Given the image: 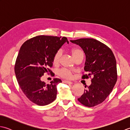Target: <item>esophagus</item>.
Returning a JSON list of instances; mask_svg holds the SVG:
<instances>
[{
    "instance_id": "obj_1",
    "label": "esophagus",
    "mask_w": 130,
    "mask_h": 130,
    "mask_svg": "<svg viewBox=\"0 0 130 130\" xmlns=\"http://www.w3.org/2000/svg\"><path fill=\"white\" fill-rule=\"evenodd\" d=\"M63 83H66V84H72L73 83L71 82H69V81H67V80H63L62 82Z\"/></svg>"
}]
</instances>
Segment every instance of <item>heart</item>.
<instances>
[{
    "label": "heart",
    "mask_w": 130,
    "mask_h": 130,
    "mask_svg": "<svg viewBox=\"0 0 130 130\" xmlns=\"http://www.w3.org/2000/svg\"><path fill=\"white\" fill-rule=\"evenodd\" d=\"M72 54L74 58V59H76L77 57H79L80 55H84L83 52L81 50L75 48L74 49L72 50ZM62 55V51L61 50H57L56 52H55L54 56H53V62L55 64H57L59 62L61 56ZM59 75L60 76L62 77L63 78L66 79H70L71 76H72V71L68 69L67 68H62L61 69L59 70Z\"/></svg>",
    "instance_id": "b5f03b06"
}]
</instances>
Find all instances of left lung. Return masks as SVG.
Segmentation results:
<instances>
[{"label": "left lung", "instance_id": "8db88e82", "mask_svg": "<svg viewBox=\"0 0 130 130\" xmlns=\"http://www.w3.org/2000/svg\"><path fill=\"white\" fill-rule=\"evenodd\" d=\"M70 41L80 46L86 56L84 70L88 74H83L82 78L93 77L92 84L78 100L85 106L94 107L107 98L116 83L117 72L115 55L107 45L93 38Z\"/></svg>", "mask_w": 130, "mask_h": 130}]
</instances>
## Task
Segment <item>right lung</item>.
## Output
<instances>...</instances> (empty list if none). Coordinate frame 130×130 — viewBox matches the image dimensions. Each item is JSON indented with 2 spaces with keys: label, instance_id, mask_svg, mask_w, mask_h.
<instances>
[{
  "label": "right lung",
  "instance_id": "1",
  "mask_svg": "<svg viewBox=\"0 0 130 130\" xmlns=\"http://www.w3.org/2000/svg\"><path fill=\"white\" fill-rule=\"evenodd\" d=\"M41 35L24 42L19 50L14 66L18 84L33 103L46 106L55 100L56 85L61 79L54 78L50 84L41 80L44 73L52 74L53 56L65 42L67 37Z\"/></svg>",
  "mask_w": 130,
  "mask_h": 130
}]
</instances>
